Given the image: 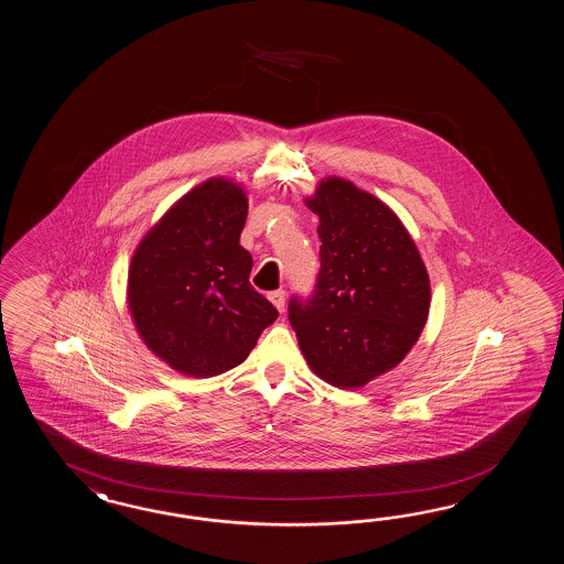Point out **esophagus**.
<instances>
[{
  "label": "esophagus",
  "instance_id": "obj_1",
  "mask_svg": "<svg viewBox=\"0 0 564 564\" xmlns=\"http://www.w3.org/2000/svg\"><path fill=\"white\" fill-rule=\"evenodd\" d=\"M269 300H271V303L275 305L279 312H285V291H283V289H279V291H273V293H269Z\"/></svg>",
  "mask_w": 564,
  "mask_h": 564
}]
</instances>
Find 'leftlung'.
<instances>
[{"label":"left lung","mask_w":564,"mask_h":564,"mask_svg":"<svg viewBox=\"0 0 564 564\" xmlns=\"http://www.w3.org/2000/svg\"><path fill=\"white\" fill-rule=\"evenodd\" d=\"M305 206L319 216L315 295L291 301L289 322L315 375L360 389L404 360L431 307L421 252L401 218L350 180L326 175Z\"/></svg>","instance_id":"left-lung-1"}]
</instances>
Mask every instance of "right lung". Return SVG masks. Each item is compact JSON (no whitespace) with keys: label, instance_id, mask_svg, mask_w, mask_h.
Masks as SVG:
<instances>
[{"label":"right lung","instance_id":"right-lung-1","mask_svg":"<svg viewBox=\"0 0 564 564\" xmlns=\"http://www.w3.org/2000/svg\"><path fill=\"white\" fill-rule=\"evenodd\" d=\"M247 213V188L214 175L175 200L131 257L133 326L148 350L180 375L232 370L279 315L249 281L251 252L240 247Z\"/></svg>","mask_w":564,"mask_h":564}]
</instances>
